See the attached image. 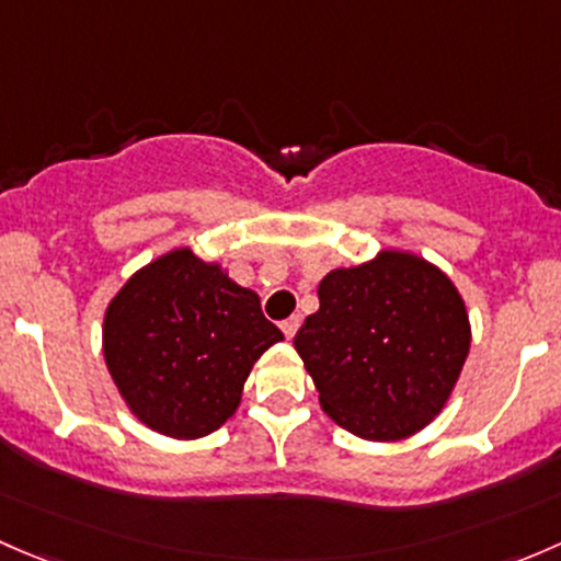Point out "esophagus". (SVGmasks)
I'll return each mask as SVG.
<instances>
[{
    "label": "esophagus",
    "instance_id": "esophagus-1",
    "mask_svg": "<svg viewBox=\"0 0 561 561\" xmlns=\"http://www.w3.org/2000/svg\"><path fill=\"white\" fill-rule=\"evenodd\" d=\"M299 323H302V321H299V316H294V319H286V321H283V323H280L283 334H286V337H288V340H291V337H294V334H297Z\"/></svg>",
    "mask_w": 561,
    "mask_h": 561
}]
</instances>
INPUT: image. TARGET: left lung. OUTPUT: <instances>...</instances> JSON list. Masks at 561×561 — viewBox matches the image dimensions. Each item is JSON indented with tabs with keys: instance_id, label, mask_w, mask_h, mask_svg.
Masks as SVG:
<instances>
[{
	"instance_id": "left-lung-1",
	"label": "left lung",
	"mask_w": 561,
	"mask_h": 561,
	"mask_svg": "<svg viewBox=\"0 0 561 561\" xmlns=\"http://www.w3.org/2000/svg\"><path fill=\"white\" fill-rule=\"evenodd\" d=\"M294 348L321 408L365 440L424 430L451 394L470 351V323L454 283L410 253L334 270L319 286Z\"/></svg>"
}]
</instances>
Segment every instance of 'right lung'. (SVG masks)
I'll list each match as a JSON object with an SVG mask.
<instances>
[{"label": "right lung", "mask_w": 561, "mask_h": 561, "mask_svg": "<svg viewBox=\"0 0 561 561\" xmlns=\"http://www.w3.org/2000/svg\"><path fill=\"white\" fill-rule=\"evenodd\" d=\"M283 332L253 291L178 248L142 267L105 313V362L131 413L161 435H210L240 405L253 362Z\"/></svg>", "instance_id": "add662e5"}]
</instances>
